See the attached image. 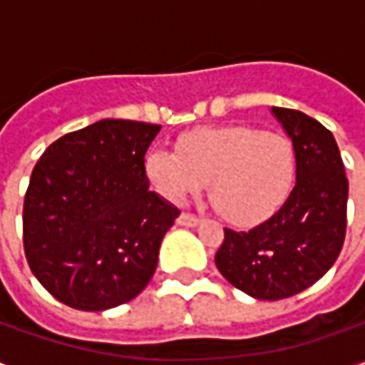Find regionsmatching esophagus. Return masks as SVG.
<instances>
[{
    "mask_svg": "<svg viewBox=\"0 0 365 365\" xmlns=\"http://www.w3.org/2000/svg\"><path fill=\"white\" fill-rule=\"evenodd\" d=\"M199 221H201L199 217H195L193 213H187V211H183V213L178 217V222L183 225V227H197Z\"/></svg>",
    "mask_w": 365,
    "mask_h": 365,
    "instance_id": "obj_1",
    "label": "esophagus"
}]
</instances>
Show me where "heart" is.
<instances>
[{
  "instance_id": "1",
  "label": "heart",
  "mask_w": 365,
  "mask_h": 365,
  "mask_svg": "<svg viewBox=\"0 0 365 365\" xmlns=\"http://www.w3.org/2000/svg\"><path fill=\"white\" fill-rule=\"evenodd\" d=\"M146 172L174 203L209 197L225 221L256 225L287 201L297 178V150L291 138L246 125L199 128L178 140V152L162 146L146 154Z\"/></svg>"
}]
</instances>
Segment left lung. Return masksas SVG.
<instances>
[{
	"label": "left lung",
	"instance_id": "left-lung-1",
	"mask_svg": "<svg viewBox=\"0 0 365 365\" xmlns=\"http://www.w3.org/2000/svg\"><path fill=\"white\" fill-rule=\"evenodd\" d=\"M297 150V182L282 209L250 230L225 229L215 264L237 289L277 301L319 282L346 237L348 178L329 128L305 113L272 107Z\"/></svg>",
	"mask_w": 365,
	"mask_h": 365
}]
</instances>
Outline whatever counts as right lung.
<instances>
[{"label":"right lung","mask_w":365,"mask_h":365,"mask_svg":"<svg viewBox=\"0 0 365 365\" xmlns=\"http://www.w3.org/2000/svg\"><path fill=\"white\" fill-rule=\"evenodd\" d=\"M160 125L103 119L60 136L23 203L29 268L60 303L105 311L135 299L180 211L148 190L144 154Z\"/></svg>","instance_id":"obj_1"}]
</instances>
